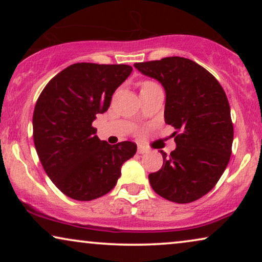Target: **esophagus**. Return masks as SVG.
Wrapping results in <instances>:
<instances>
[{"label":"esophagus","mask_w":262,"mask_h":262,"mask_svg":"<svg viewBox=\"0 0 262 262\" xmlns=\"http://www.w3.org/2000/svg\"><path fill=\"white\" fill-rule=\"evenodd\" d=\"M148 152V149L143 145H138V154H145Z\"/></svg>","instance_id":"obj_1"}]
</instances>
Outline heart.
<instances>
[{
    "instance_id": "b5f03b06",
    "label": "heart",
    "mask_w": 262,
    "mask_h": 262,
    "mask_svg": "<svg viewBox=\"0 0 262 262\" xmlns=\"http://www.w3.org/2000/svg\"><path fill=\"white\" fill-rule=\"evenodd\" d=\"M155 84H156L155 82H151V81H145V82H143L142 85H141V91H142V89L149 88V87H151V85H155Z\"/></svg>"
}]
</instances>
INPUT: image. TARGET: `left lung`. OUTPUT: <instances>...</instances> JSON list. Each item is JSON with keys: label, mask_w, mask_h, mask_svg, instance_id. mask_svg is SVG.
Here are the masks:
<instances>
[{"label": "left lung", "mask_w": 262, "mask_h": 262, "mask_svg": "<svg viewBox=\"0 0 262 262\" xmlns=\"http://www.w3.org/2000/svg\"><path fill=\"white\" fill-rule=\"evenodd\" d=\"M135 68L163 85L164 121L177 130V148L170 155L161 151L162 168L149 174L150 185L170 202H194L216 186L231 156L234 126L224 89L213 75L184 57Z\"/></svg>", "instance_id": "left-lung-1"}]
</instances>
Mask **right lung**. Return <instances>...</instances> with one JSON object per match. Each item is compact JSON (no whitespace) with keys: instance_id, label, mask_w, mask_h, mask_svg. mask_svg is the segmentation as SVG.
Segmentation results:
<instances>
[{"instance_id":"add662e5","label":"right lung","mask_w":262,"mask_h":262,"mask_svg":"<svg viewBox=\"0 0 262 262\" xmlns=\"http://www.w3.org/2000/svg\"><path fill=\"white\" fill-rule=\"evenodd\" d=\"M125 64L76 63L57 74L39 95L33 139L45 173L71 199L88 202L117 185L121 166L137 151L132 142L100 141L92 123L130 76Z\"/></svg>"}]
</instances>
